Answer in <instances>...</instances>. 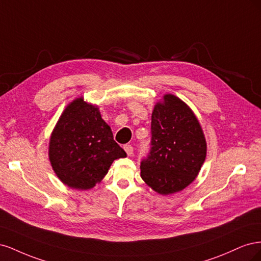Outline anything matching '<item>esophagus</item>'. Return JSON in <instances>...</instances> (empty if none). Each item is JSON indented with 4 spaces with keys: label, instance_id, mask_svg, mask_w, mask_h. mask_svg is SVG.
Here are the masks:
<instances>
[{
    "label": "esophagus",
    "instance_id": "obj_1",
    "mask_svg": "<svg viewBox=\"0 0 261 261\" xmlns=\"http://www.w3.org/2000/svg\"><path fill=\"white\" fill-rule=\"evenodd\" d=\"M124 150H125V152L127 153V155H132L133 154V147L130 145H125L124 146Z\"/></svg>",
    "mask_w": 261,
    "mask_h": 261
}]
</instances>
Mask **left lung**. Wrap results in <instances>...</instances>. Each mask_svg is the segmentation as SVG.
<instances>
[{
	"label": "left lung",
	"instance_id": "left-lung-1",
	"mask_svg": "<svg viewBox=\"0 0 261 261\" xmlns=\"http://www.w3.org/2000/svg\"><path fill=\"white\" fill-rule=\"evenodd\" d=\"M207 143L198 118L183 100L165 93L151 115V149L140 176L160 195L192 184L206 160Z\"/></svg>",
	"mask_w": 261,
	"mask_h": 261
}]
</instances>
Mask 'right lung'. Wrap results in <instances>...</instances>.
<instances>
[{"instance_id":"obj_1","label":"right lung","mask_w":261,"mask_h":261,"mask_svg":"<svg viewBox=\"0 0 261 261\" xmlns=\"http://www.w3.org/2000/svg\"><path fill=\"white\" fill-rule=\"evenodd\" d=\"M125 156L98 106L84 97L69 102L49 143V160L63 184L80 191L91 189L107 175L114 160Z\"/></svg>"}]
</instances>
